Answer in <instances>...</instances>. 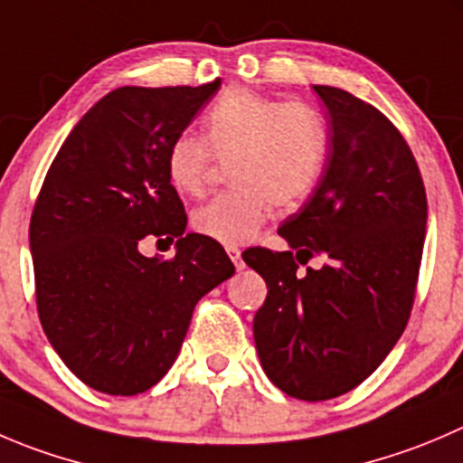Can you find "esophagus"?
I'll use <instances>...</instances> for the list:
<instances>
[{"label": "esophagus", "instance_id": "obj_1", "mask_svg": "<svg viewBox=\"0 0 463 463\" xmlns=\"http://www.w3.org/2000/svg\"><path fill=\"white\" fill-rule=\"evenodd\" d=\"M228 255H231V260H232V264H235L237 267V271H241V269L246 267L244 264V260H241V250L237 249V246H228Z\"/></svg>", "mask_w": 463, "mask_h": 463}]
</instances>
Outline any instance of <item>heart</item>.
<instances>
[{"mask_svg":"<svg viewBox=\"0 0 463 463\" xmlns=\"http://www.w3.org/2000/svg\"><path fill=\"white\" fill-rule=\"evenodd\" d=\"M327 154V128L317 108L231 88L203 118V140L183 133L169 145L165 169L178 194L199 196L217 160H231L235 185L194 210L199 235L226 246L253 240L271 205L294 208L312 192Z\"/></svg>","mask_w":463,"mask_h":463,"instance_id":"1","label":"heart"}]
</instances>
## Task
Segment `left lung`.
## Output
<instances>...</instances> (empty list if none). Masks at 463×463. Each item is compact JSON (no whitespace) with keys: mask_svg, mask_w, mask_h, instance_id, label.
Returning <instances> with one entry per match:
<instances>
[{"mask_svg":"<svg viewBox=\"0 0 463 463\" xmlns=\"http://www.w3.org/2000/svg\"><path fill=\"white\" fill-rule=\"evenodd\" d=\"M330 115L317 190L246 264L267 282L253 336L267 378L298 401H330L364 383L401 339L419 285L428 196L414 154L387 115L355 94L314 85ZM324 255V267L300 263Z\"/></svg>","mask_w":463,"mask_h":463,"instance_id":"1","label":"left lung"}]
</instances>
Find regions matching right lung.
Returning a JSON list of instances; mask_svg holds the SVG:
<instances>
[{
	"label": "right lung",
	"mask_w": 463,
	"mask_h": 463,
	"mask_svg": "<svg viewBox=\"0 0 463 463\" xmlns=\"http://www.w3.org/2000/svg\"><path fill=\"white\" fill-rule=\"evenodd\" d=\"M213 83L124 88L94 103L58 149L29 223L35 305L67 369L110 396H136L172 369L194 305L235 273L219 241L185 232L167 149L214 97ZM145 236L177 241L145 259Z\"/></svg>",
	"instance_id": "add662e5"
}]
</instances>
